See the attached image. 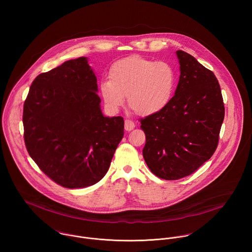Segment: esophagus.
Segmentation results:
<instances>
[{"label": "esophagus", "instance_id": "obj_1", "mask_svg": "<svg viewBox=\"0 0 252 252\" xmlns=\"http://www.w3.org/2000/svg\"><path fill=\"white\" fill-rule=\"evenodd\" d=\"M135 123L133 122V121H131V120H129V119H126L125 120V126H124V128H125V130L126 131H132L134 128H135Z\"/></svg>", "mask_w": 252, "mask_h": 252}]
</instances>
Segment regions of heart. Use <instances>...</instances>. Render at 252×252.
<instances>
[{
	"instance_id": "1",
	"label": "heart",
	"mask_w": 252,
	"mask_h": 252,
	"mask_svg": "<svg viewBox=\"0 0 252 252\" xmlns=\"http://www.w3.org/2000/svg\"><path fill=\"white\" fill-rule=\"evenodd\" d=\"M176 73L166 62H154L131 55L114 62L108 79L100 84L101 96L108 108H121L127 103L136 114L147 116L159 112L173 98Z\"/></svg>"
}]
</instances>
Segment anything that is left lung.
I'll return each instance as SVG.
<instances>
[{
  "label": "left lung",
  "mask_w": 252,
  "mask_h": 252,
  "mask_svg": "<svg viewBox=\"0 0 252 252\" xmlns=\"http://www.w3.org/2000/svg\"><path fill=\"white\" fill-rule=\"evenodd\" d=\"M180 75L167 107L141 119L144 161L158 178L187 177L216 151L225 108L215 73L192 55L177 51Z\"/></svg>",
  "instance_id": "obj_1"
}]
</instances>
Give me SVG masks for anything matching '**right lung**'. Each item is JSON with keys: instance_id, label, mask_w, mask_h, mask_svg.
<instances>
[{"instance_id": "1", "label": "right lung", "mask_w": 252, "mask_h": 252, "mask_svg": "<svg viewBox=\"0 0 252 252\" xmlns=\"http://www.w3.org/2000/svg\"><path fill=\"white\" fill-rule=\"evenodd\" d=\"M97 77L86 57L34 79L23 108L29 155L53 181L83 188L102 180L124 136L121 116L101 110Z\"/></svg>"}]
</instances>
